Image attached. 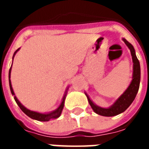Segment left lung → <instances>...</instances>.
Returning <instances> with one entry per match:
<instances>
[{
    "label": "left lung",
    "mask_w": 149,
    "mask_h": 149,
    "mask_svg": "<svg viewBox=\"0 0 149 149\" xmlns=\"http://www.w3.org/2000/svg\"><path fill=\"white\" fill-rule=\"evenodd\" d=\"M125 43V45L128 46V48L130 49L131 52L132 58V63H133V72H132V80L131 83L128 85L127 89L121 94L120 97L116 99L114 103L109 108H102L97 105L94 103L93 100H91L88 95L86 93H84L87 99L88 100V103L92 107V109L97 114L104 116H114L125 112V110L128 109V107L131 105L132 101L134 100L135 97L139 90L140 87V82H141V66H140V62L138 61L136 52L130 43L125 38H122Z\"/></svg>",
    "instance_id": "8db88e82"
}]
</instances>
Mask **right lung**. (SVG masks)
Returning a JSON list of instances; mask_svg holds the SVG:
<instances>
[{"instance_id": "add662e5", "label": "right lung", "mask_w": 149, "mask_h": 149, "mask_svg": "<svg viewBox=\"0 0 149 149\" xmlns=\"http://www.w3.org/2000/svg\"><path fill=\"white\" fill-rule=\"evenodd\" d=\"M19 49H18L17 50H16V52H14V54H13V58H14L16 53L19 51ZM12 65H13V64H12ZM11 70H12V65H11V67H10V69H9V72H8V81H9L10 91H11L12 95H13V97H14L15 101L17 102V104H18V106L20 107V109L23 111V112L25 113L28 116H29L30 118L33 119V120H39V121H49V120H50L51 119L58 118L59 116H61V114L62 110H63V109H64L65 97H66V95H67V91H68V87L67 88V89H66V91H65V95H64V97H63V98H62L61 103V104L59 105V107L56 109L53 110V111H52V112H47V113H40V112L32 111V110L28 109L27 108H25V107H24V105H23V104H22L19 100H18L17 97L15 96L14 92H13V87H12L11 80H10V77H11Z\"/></svg>"}]
</instances>
